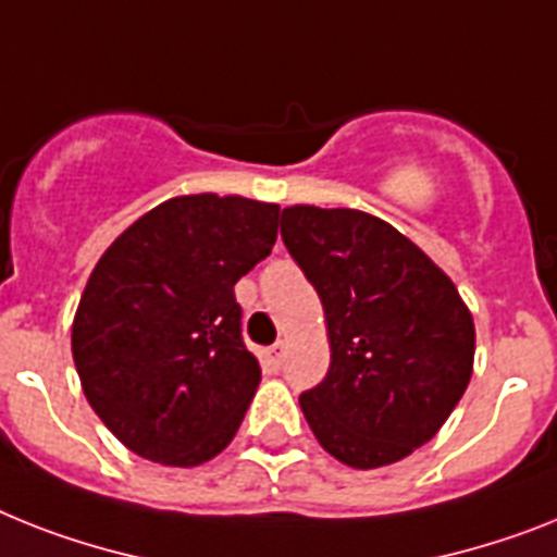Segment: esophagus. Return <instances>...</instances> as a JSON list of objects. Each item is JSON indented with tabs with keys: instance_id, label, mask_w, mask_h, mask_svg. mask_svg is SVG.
I'll return each mask as SVG.
<instances>
[{
	"instance_id": "1",
	"label": "esophagus",
	"mask_w": 557,
	"mask_h": 557,
	"mask_svg": "<svg viewBox=\"0 0 557 557\" xmlns=\"http://www.w3.org/2000/svg\"><path fill=\"white\" fill-rule=\"evenodd\" d=\"M284 350H287V347H284V342L268 347V350L261 352V361H264V367H270V370H278L284 361Z\"/></svg>"
}]
</instances>
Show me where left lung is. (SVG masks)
<instances>
[{"label":"left lung","mask_w":557,"mask_h":557,"mask_svg":"<svg viewBox=\"0 0 557 557\" xmlns=\"http://www.w3.org/2000/svg\"><path fill=\"white\" fill-rule=\"evenodd\" d=\"M282 238L327 321L330 370L298 398L312 435L356 470L401 461L470 384L472 312L453 278L379 215L293 205Z\"/></svg>","instance_id":"left-lung-1"}]
</instances>
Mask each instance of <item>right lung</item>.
Here are the masks:
<instances>
[{
  "instance_id": "obj_1",
  "label": "right lung",
  "mask_w": 557,
  "mask_h": 557,
  "mask_svg": "<svg viewBox=\"0 0 557 557\" xmlns=\"http://www.w3.org/2000/svg\"><path fill=\"white\" fill-rule=\"evenodd\" d=\"M275 233L278 205L196 193L147 210L96 261L71 350L87 404L131 453L199 467L233 441L261 381L233 287Z\"/></svg>"
}]
</instances>
